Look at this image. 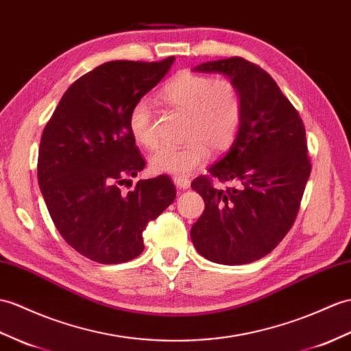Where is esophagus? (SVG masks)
<instances>
[{"mask_svg":"<svg viewBox=\"0 0 351 351\" xmlns=\"http://www.w3.org/2000/svg\"><path fill=\"white\" fill-rule=\"evenodd\" d=\"M173 182H175V185H176V189H181V190L190 189V185H191L190 179L185 178V176H175V178H173Z\"/></svg>","mask_w":351,"mask_h":351,"instance_id":"obj_1","label":"esophagus"}]
</instances>
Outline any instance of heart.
<instances>
[{
    "label": "heart",
    "mask_w": 351,
    "mask_h": 351,
    "mask_svg": "<svg viewBox=\"0 0 351 351\" xmlns=\"http://www.w3.org/2000/svg\"><path fill=\"white\" fill-rule=\"evenodd\" d=\"M160 99L169 108L186 113L185 137L179 146L162 145L149 156L154 173L189 175L208 160L210 149L229 148L243 121V97L232 79H217L194 71H179L161 86ZM128 130L137 145L157 143L154 113L146 100H137L128 113Z\"/></svg>",
    "instance_id": "obj_1"
}]
</instances>
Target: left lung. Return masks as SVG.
<instances>
[{"mask_svg":"<svg viewBox=\"0 0 351 351\" xmlns=\"http://www.w3.org/2000/svg\"><path fill=\"white\" fill-rule=\"evenodd\" d=\"M202 73H224L243 97V121L232 148L191 186L205 210L191 227V241L205 258L245 265L269 254L298 217L311 160L302 118L272 76L241 56L203 62ZM233 180L219 191L213 179Z\"/></svg>","mask_w":351,"mask_h":351,"instance_id":"left-lung-1","label":"left lung"}]
</instances>
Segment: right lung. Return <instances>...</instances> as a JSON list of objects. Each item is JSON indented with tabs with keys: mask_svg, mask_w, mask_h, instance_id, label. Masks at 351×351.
Here are the masks:
<instances>
[{
	"mask_svg": "<svg viewBox=\"0 0 351 351\" xmlns=\"http://www.w3.org/2000/svg\"><path fill=\"white\" fill-rule=\"evenodd\" d=\"M173 61L99 65L69 86L43 130L37 176L47 210L64 241L97 263L141 256L146 226L176 197L165 175L121 191L146 165L130 134L128 113Z\"/></svg>",
	"mask_w": 351,
	"mask_h": 351,
	"instance_id": "obj_1",
	"label": "right lung"
}]
</instances>
